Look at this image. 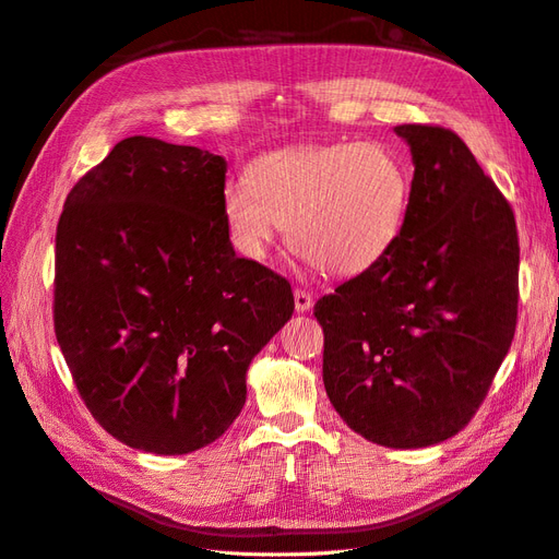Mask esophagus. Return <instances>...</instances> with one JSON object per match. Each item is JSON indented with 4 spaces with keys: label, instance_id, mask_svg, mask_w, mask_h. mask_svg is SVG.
Listing matches in <instances>:
<instances>
[{
    "label": "esophagus",
    "instance_id": "obj_1",
    "mask_svg": "<svg viewBox=\"0 0 559 559\" xmlns=\"http://www.w3.org/2000/svg\"><path fill=\"white\" fill-rule=\"evenodd\" d=\"M294 302H296V312H308L312 308V294L306 289H296Z\"/></svg>",
    "mask_w": 559,
    "mask_h": 559
}]
</instances>
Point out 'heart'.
Instances as JSON below:
<instances>
[{"instance_id":"b5f03b06","label":"heart","mask_w":559,"mask_h":559,"mask_svg":"<svg viewBox=\"0 0 559 559\" xmlns=\"http://www.w3.org/2000/svg\"><path fill=\"white\" fill-rule=\"evenodd\" d=\"M408 167L380 142L273 151L222 193L235 242L263 257L277 226L321 273L352 277L380 263L401 238L411 205Z\"/></svg>"}]
</instances>
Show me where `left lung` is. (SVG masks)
Here are the masks:
<instances>
[{"mask_svg":"<svg viewBox=\"0 0 559 559\" xmlns=\"http://www.w3.org/2000/svg\"><path fill=\"white\" fill-rule=\"evenodd\" d=\"M413 186L386 257L317 300L324 386L347 427L386 448L462 431L515 335L520 245L509 200L460 134L394 128Z\"/></svg>","mask_w":559,"mask_h":559,"instance_id":"1","label":"left lung"}]
</instances>
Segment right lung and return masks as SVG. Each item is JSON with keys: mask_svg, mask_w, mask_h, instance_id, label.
<instances>
[{"mask_svg": "<svg viewBox=\"0 0 559 559\" xmlns=\"http://www.w3.org/2000/svg\"><path fill=\"white\" fill-rule=\"evenodd\" d=\"M226 160L128 138L83 175L56 233V337L91 415L156 454L214 443L247 368L294 314L292 284L235 257Z\"/></svg>", "mask_w": 559, "mask_h": 559, "instance_id": "add662e5", "label": "right lung"}]
</instances>
